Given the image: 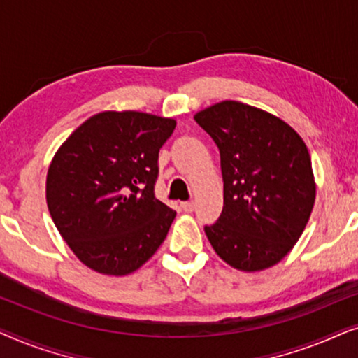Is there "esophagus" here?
Wrapping results in <instances>:
<instances>
[{
	"label": "esophagus",
	"mask_w": 358,
	"mask_h": 358,
	"mask_svg": "<svg viewBox=\"0 0 358 358\" xmlns=\"http://www.w3.org/2000/svg\"><path fill=\"white\" fill-rule=\"evenodd\" d=\"M180 208H182L184 212L190 213L194 210V202H182V203H180Z\"/></svg>",
	"instance_id": "1"
}]
</instances>
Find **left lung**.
Returning a JSON list of instances; mask_svg holds the SVG:
<instances>
[{
  "mask_svg": "<svg viewBox=\"0 0 358 358\" xmlns=\"http://www.w3.org/2000/svg\"><path fill=\"white\" fill-rule=\"evenodd\" d=\"M194 119L220 150L223 212L205 227L215 252L241 272L273 267L305 231L316 182L305 141L259 107L223 101Z\"/></svg>",
  "mask_w": 358,
  "mask_h": 358,
  "instance_id": "obj_1",
  "label": "left lung"
}]
</instances>
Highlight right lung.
I'll return each instance as SVG.
<instances>
[{
	"instance_id": "1",
	"label": "right lung",
	"mask_w": 358,
	"mask_h": 358,
	"mask_svg": "<svg viewBox=\"0 0 358 358\" xmlns=\"http://www.w3.org/2000/svg\"><path fill=\"white\" fill-rule=\"evenodd\" d=\"M174 129V119L104 110L57 150L47 173L48 212L91 271L129 275L163 244L176 212L155 197V182L159 148Z\"/></svg>"
}]
</instances>
